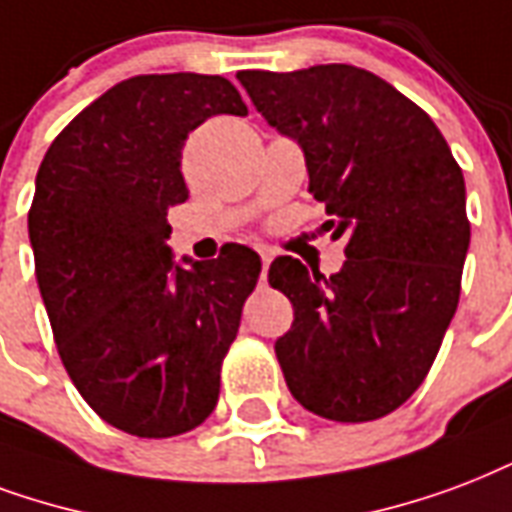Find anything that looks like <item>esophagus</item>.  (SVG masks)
Returning a JSON list of instances; mask_svg holds the SVG:
<instances>
[{
	"label": "esophagus",
	"instance_id": "1",
	"mask_svg": "<svg viewBox=\"0 0 512 512\" xmlns=\"http://www.w3.org/2000/svg\"><path fill=\"white\" fill-rule=\"evenodd\" d=\"M260 260H263V279H265V271H268V265H271V252H260Z\"/></svg>",
	"mask_w": 512,
	"mask_h": 512
}]
</instances>
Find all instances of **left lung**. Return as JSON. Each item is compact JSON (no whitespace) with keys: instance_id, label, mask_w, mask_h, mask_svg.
<instances>
[{"instance_id":"obj_1","label":"left lung","mask_w":512,"mask_h":512,"mask_svg":"<svg viewBox=\"0 0 512 512\" xmlns=\"http://www.w3.org/2000/svg\"><path fill=\"white\" fill-rule=\"evenodd\" d=\"M257 112L306 155L346 263L290 255L268 268L295 308L276 341L292 397L330 421H373L408 400L454 319L470 247L464 177L432 117L373 72L319 64L239 72Z\"/></svg>"}]
</instances>
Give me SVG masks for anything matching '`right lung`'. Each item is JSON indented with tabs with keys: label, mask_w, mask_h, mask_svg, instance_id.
<instances>
[{
	"label": "right lung",
	"mask_w": 512,
	"mask_h": 512,
	"mask_svg": "<svg viewBox=\"0 0 512 512\" xmlns=\"http://www.w3.org/2000/svg\"><path fill=\"white\" fill-rule=\"evenodd\" d=\"M214 115H247L220 74H139L53 139L29 212L34 271L66 373L85 403L136 438L190 432L214 411L260 255L174 260L182 147Z\"/></svg>",
	"instance_id": "add662e5"
}]
</instances>
